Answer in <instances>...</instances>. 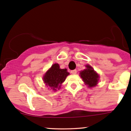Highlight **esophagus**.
<instances>
[{"label":"esophagus","mask_w":131,"mask_h":131,"mask_svg":"<svg viewBox=\"0 0 131 131\" xmlns=\"http://www.w3.org/2000/svg\"><path fill=\"white\" fill-rule=\"evenodd\" d=\"M71 73H72V74H76V73H77V70H71Z\"/></svg>","instance_id":"obj_1"}]
</instances>
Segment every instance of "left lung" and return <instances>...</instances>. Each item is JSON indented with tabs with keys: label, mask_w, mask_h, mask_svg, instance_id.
I'll return each mask as SVG.
<instances>
[{
	"label": "left lung",
	"mask_w": 131,
	"mask_h": 131,
	"mask_svg": "<svg viewBox=\"0 0 131 131\" xmlns=\"http://www.w3.org/2000/svg\"><path fill=\"white\" fill-rule=\"evenodd\" d=\"M86 69L80 72V76L83 81L88 86L89 88L95 86L97 84L99 80V75L94 71L91 66H86Z\"/></svg>",
	"instance_id": "obj_1"
}]
</instances>
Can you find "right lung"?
Here are the masks:
<instances>
[{"label":"right lung","mask_w":131,"mask_h":131,"mask_svg":"<svg viewBox=\"0 0 131 131\" xmlns=\"http://www.w3.org/2000/svg\"><path fill=\"white\" fill-rule=\"evenodd\" d=\"M68 74L69 73L67 72V69H60L59 64L55 63L45 74L43 81L46 85L56 91L57 89L61 88V84L64 81Z\"/></svg>","instance_id":"obj_1"}]
</instances>
